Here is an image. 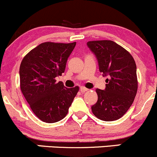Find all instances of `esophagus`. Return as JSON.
I'll use <instances>...</instances> for the list:
<instances>
[{"mask_svg": "<svg viewBox=\"0 0 157 157\" xmlns=\"http://www.w3.org/2000/svg\"><path fill=\"white\" fill-rule=\"evenodd\" d=\"M88 88H85V87H83V86H82L80 88V91H82V92H85V91H88Z\"/></svg>", "mask_w": 157, "mask_h": 157, "instance_id": "esophagus-1", "label": "esophagus"}]
</instances>
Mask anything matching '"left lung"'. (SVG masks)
Masks as SVG:
<instances>
[{
    "instance_id": "8db88e82",
    "label": "left lung",
    "mask_w": 157,
    "mask_h": 157,
    "mask_svg": "<svg viewBox=\"0 0 157 157\" xmlns=\"http://www.w3.org/2000/svg\"><path fill=\"white\" fill-rule=\"evenodd\" d=\"M87 46L97 59L99 71L108 77L105 89H96L98 101L91 111L100 120H117L128 111L136 96V63L126 49L111 40L89 41Z\"/></svg>"
}]
</instances>
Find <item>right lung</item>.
<instances>
[{"instance_id":"obj_1","label":"right lung","mask_w":157,"mask_h":157,"mask_svg":"<svg viewBox=\"0 0 157 157\" xmlns=\"http://www.w3.org/2000/svg\"><path fill=\"white\" fill-rule=\"evenodd\" d=\"M76 43L46 42L34 48L20 66L21 88L33 112L46 123L64 118L78 91L67 88L56 78L65 72L68 58Z\"/></svg>"}]
</instances>
